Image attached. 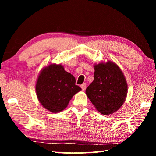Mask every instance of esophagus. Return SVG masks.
Returning <instances> with one entry per match:
<instances>
[{"instance_id":"1","label":"esophagus","mask_w":156,"mask_h":156,"mask_svg":"<svg viewBox=\"0 0 156 156\" xmlns=\"http://www.w3.org/2000/svg\"><path fill=\"white\" fill-rule=\"evenodd\" d=\"M80 87H81L82 89H83V91H84L86 89V87H87V84L86 83H83V84H81Z\"/></svg>"}]
</instances>
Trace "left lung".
<instances>
[{
    "mask_svg": "<svg viewBox=\"0 0 156 156\" xmlns=\"http://www.w3.org/2000/svg\"><path fill=\"white\" fill-rule=\"evenodd\" d=\"M94 81L86 94L98 112L104 115L122 107L127 94V84L120 67L112 61L94 65Z\"/></svg>",
    "mask_w": 156,
    "mask_h": 156,
    "instance_id": "8db88e82",
    "label": "left lung"
}]
</instances>
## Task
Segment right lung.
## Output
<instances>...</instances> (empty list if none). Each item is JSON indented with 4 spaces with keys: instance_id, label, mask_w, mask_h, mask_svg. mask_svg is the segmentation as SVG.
Returning <instances> with one entry per match:
<instances>
[{
    "instance_id": "add662e5",
    "label": "right lung",
    "mask_w": 156,
    "mask_h": 156,
    "mask_svg": "<svg viewBox=\"0 0 156 156\" xmlns=\"http://www.w3.org/2000/svg\"><path fill=\"white\" fill-rule=\"evenodd\" d=\"M81 91L76 79L61 65L51 64L41 71L36 84L39 102L49 112L65 109L74 95Z\"/></svg>"
}]
</instances>
